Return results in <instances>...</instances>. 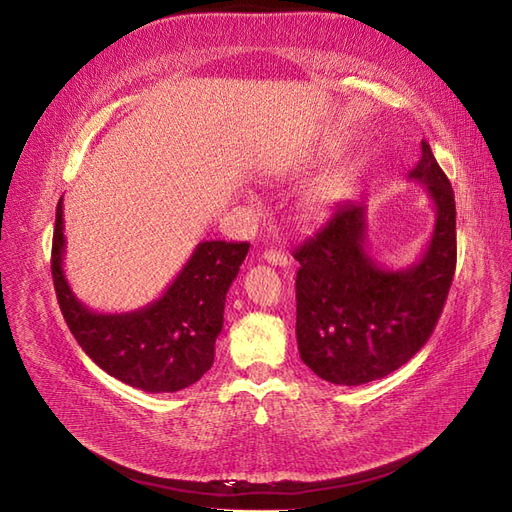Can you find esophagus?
Instances as JSON below:
<instances>
[{
    "instance_id": "esophagus-1",
    "label": "esophagus",
    "mask_w": 512,
    "mask_h": 512,
    "mask_svg": "<svg viewBox=\"0 0 512 512\" xmlns=\"http://www.w3.org/2000/svg\"><path fill=\"white\" fill-rule=\"evenodd\" d=\"M263 259H266L270 266H278V268H287L289 266V257L285 255V253H280V251H276V249H268V251H263V255H261Z\"/></svg>"
}]
</instances>
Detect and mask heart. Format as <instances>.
Instances as JSON below:
<instances>
[{"instance_id":"obj_1","label":"heart","mask_w":512,"mask_h":512,"mask_svg":"<svg viewBox=\"0 0 512 512\" xmlns=\"http://www.w3.org/2000/svg\"><path fill=\"white\" fill-rule=\"evenodd\" d=\"M346 183L342 174H332V176H325L321 178L317 185H312L304 200H302V214L308 219H315L321 217L323 212H327L334 204L340 202V197L344 195Z\"/></svg>"}]
</instances>
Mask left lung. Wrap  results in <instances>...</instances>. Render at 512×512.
<instances>
[{"instance_id":"obj_1","label":"left lung","mask_w":512,"mask_h":512,"mask_svg":"<svg viewBox=\"0 0 512 512\" xmlns=\"http://www.w3.org/2000/svg\"><path fill=\"white\" fill-rule=\"evenodd\" d=\"M410 180L425 185L436 223L423 255L389 270L370 255L366 204L336 208L293 257L298 349L304 364L334 385H364L404 366L432 336L457 263L455 195L430 144Z\"/></svg>"}]
</instances>
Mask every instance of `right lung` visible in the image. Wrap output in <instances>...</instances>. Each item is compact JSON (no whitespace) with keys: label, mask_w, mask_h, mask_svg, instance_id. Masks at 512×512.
<instances>
[{"label":"right lung","mask_w":512,"mask_h":512,"mask_svg":"<svg viewBox=\"0 0 512 512\" xmlns=\"http://www.w3.org/2000/svg\"><path fill=\"white\" fill-rule=\"evenodd\" d=\"M63 253L61 197L51 257L57 302L82 351L104 372L148 393H174L210 370L214 342L223 329L225 295L249 242H200L159 300L114 315L93 312L76 298L63 272Z\"/></svg>","instance_id":"add662e5"}]
</instances>
